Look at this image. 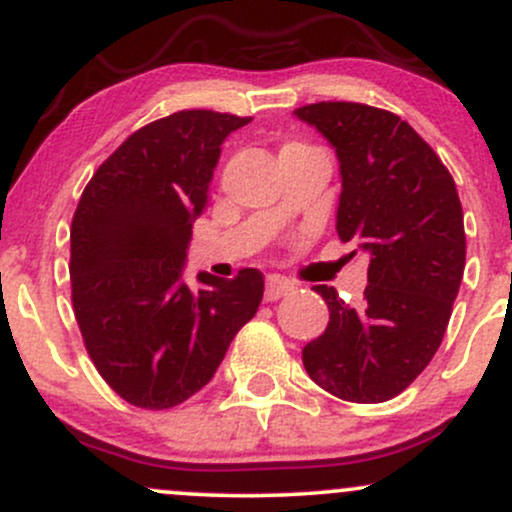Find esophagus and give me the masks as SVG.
I'll return each instance as SVG.
<instances>
[{
  "label": "esophagus",
  "instance_id": "obj_1",
  "mask_svg": "<svg viewBox=\"0 0 512 512\" xmlns=\"http://www.w3.org/2000/svg\"><path fill=\"white\" fill-rule=\"evenodd\" d=\"M293 289H296V286H293L291 281L281 279V276H269L264 298H267V301H279V298H284V296H289V293H293Z\"/></svg>",
  "mask_w": 512,
  "mask_h": 512
}]
</instances>
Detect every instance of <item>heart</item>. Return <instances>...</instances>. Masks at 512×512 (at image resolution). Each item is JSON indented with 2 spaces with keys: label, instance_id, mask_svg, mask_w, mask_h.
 <instances>
[{
  "label": "heart",
  "instance_id": "obj_1",
  "mask_svg": "<svg viewBox=\"0 0 512 512\" xmlns=\"http://www.w3.org/2000/svg\"><path fill=\"white\" fill-rule=\"evenodd\" d=\"M291 146H301V144H289V146H286V149H291Z\"/></svg>",
  "mask_w": 512,
  "mask_h": 512
}]
</instances>
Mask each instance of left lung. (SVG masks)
Returning <instances> with one entry per match:
<instances>
[{
	"label": "left lung",
	"instance_id": "left-lung-1",
	"mask_svg": "<svg viewBox=\"0 0 512 512\" xmlns=\"http://www.w3.org/2000/svg\"><path fill=\"white\" fill-rule=\"evenodd\" d=\"M293 113L337 151L339 240L370 255L368 286L356 305L332 286H313L330 322L303 346V366L344 402H387L436 356L460 291L467 240L455 180L390 110L322 101Z\"/></svg>",
	"mask_w": 512,
	"mask_h": 512
}]
</instances>
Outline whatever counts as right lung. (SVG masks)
Here are the masks:
<instances>
[{
  "label": "right lung",
  "mask_w": 512,
  "mask_h": 512,
  "mask_svg": "<svg viewBox=\"0 0 512 512\" xmlns=\"http://www.w3.org/2000/svg\"><path fill=\"white\" fill-rule=\"evenodd\" d=\"M252 117L180 110L122 142L74 211L72 305L93 366L125 402L170 409L214 378L260 308L264 276H182L223 139Z\"/></svg>",
  "instance_id": "right-lung-1"
}]
</instances>
